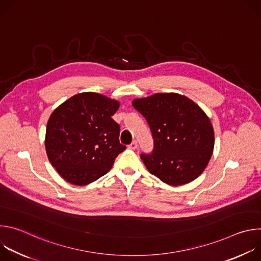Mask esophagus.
I'll list each match as a JSON object with an SVG mask.
<instances>
[{
    "mask_svg": "<svg viewBox=\"0 0 261 261\" xmlns=\"http://www.w3.org/2000/svg\"><path fill=\"white\" fill-rule=\"evenodd\" d=\"M137 146H138V143H137L136 140H133V141L130 143V145H129V147L132 148V150H135V148H137Z\"/></svg>",
    "mask_w": 261,
    "mask_h": 261,
    "instance_id": "esophagus-1",
    "label": "esophagus"
}]
</instances>
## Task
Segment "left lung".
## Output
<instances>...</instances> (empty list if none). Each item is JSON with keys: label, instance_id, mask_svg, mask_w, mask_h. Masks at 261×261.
<instances>
[{"label": "left lung", "instance_id": "8db88e82", "mask_svg": "<svg viewBox=\"0 0 261 261\" xmlns=\"http://www.w3.org/2000/svg\"><path fill=\"white\" fill-rule=\"evenodd\" d=\"M132 104L152 131L154 150L140 155L147 170L171 186L198 177L212 157L215 143L214 129L204 111L175 93H158L135 99Z\"/></svg>", "mask_w": 261, "mask_h": 261}]
</instances>
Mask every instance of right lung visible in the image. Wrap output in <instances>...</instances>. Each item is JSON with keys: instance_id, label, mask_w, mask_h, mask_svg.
Here are the masks:
<instances>
[{"instance_id": "add662e5", "label": "right lung", "mask_w": 261, "mask_h": 261, "mask_svg": "<svg viewBox=\"0 0 261 261\" xmlns=\"http://www.w3.org/2000/svg\"><path fill=\"white\" fill-rule=\"evenodd\" d=\"M119 106L117 100L88 92L55 109L46 127L45 148L64 179L77 186L93 182L125 151L119 140L120 125L111 118Z\"/></svg>"}]
</instances>
